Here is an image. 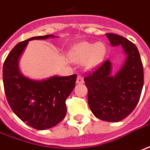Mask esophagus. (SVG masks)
I'll return each instance as SVG.
<instances>
[{
  "label": "esophagus",
  "mask_w": 150,
  "mask_h": 150,
  "mask_svg": "<svg viewBox=\"0 0 150 150\" xmlns=\"http://www.w3.org/2000/svg\"><path fill=\"white\" fill-rule=\"evenodd\" d=\"M84 82V79L82 77L81 75H78L77 76V80H76V83L77 84H82Z\"/></svg>",
  "instance_id": "obj_1"
}]
</instances>
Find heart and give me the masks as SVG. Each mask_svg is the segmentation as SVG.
Masks as SVG:
<instances>
[{"label":"heart","mask_w":150,"mask_h":150,"mask_svg":"<svg viewBox=\"0 0 150 150\" xmlns=\"http://www.w3.org/2000/svg\"><path fill=\"white\" fill-rule=\"evenodd\" d=\"M106 45L103 42H81L75 47L70 53L71 59L78 63L86 60V66L94 68L100 64L106 54Z\"/></svg>","instance_id":"obj_1"}]
</instances>
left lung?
Here are the masks:
<instances>
[{
	"instance_id": "left-lung-1",
	"label": "left lung",
	"mask_w": 150,
	"mask_h": 150,
	"mask_svg": "<svg viewBox=\"0 0 150 150\" xmlns=\"http://www.w3.org/2000/svg\"><path fill=\"white\" fill-rule=\"evenodd\" d=\"M112 46L122 45L127 59L121 69L112 75V64L106 60L85 76L88 104L92 113L103 121L119 122L136 108L144 86V68L139 50L123 37L106 33Z\"/></svg>"
}]
</instances>
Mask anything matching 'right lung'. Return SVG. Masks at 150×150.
<instances>
[{
    "label": "right lung",
    "instance_id": "right-lung-1",
    "mask_svg": "<svg viewBox=\"0 0 150 150\" xmlns=\"http://www.w3.org/2000/svg\"><path fill=\"white\" fill-rule=\"evenodd\" d=\"M54 35L33 37L17 43L3 64L4 90L14 113L33 128L54 127L66 115L65 101L75 86L77 75L53 76L33 81L23 76L18 69L19 58L29 41L47 39Z\"/></svg>",
    "mask_w": 150,
    "mask_h": 150
}]
</instances>
